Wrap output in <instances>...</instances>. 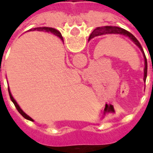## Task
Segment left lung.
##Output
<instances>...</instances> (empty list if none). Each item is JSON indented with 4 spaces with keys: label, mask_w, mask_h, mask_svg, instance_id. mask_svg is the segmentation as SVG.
<instances>
[{
    "label": "left lung",
    "mask_w": 153,
    "mask_h": 153,
    "mask_svg": "<svg viewBox=\"0 0 153 153\" xmlns=\"http://www.w3.org/2000/svg\"><path fill=\"white\" fill-rule=\"evenodd\" d=\"M104 34H121L125 35L126 37L129 38L130 40H132L134 42L138 47L139 49L141 50V51L143 52V57H144V62H145V68H144V78H143V80L146 81V78H147V71H148V62H147V58H146V56H145L144 51H143V49L142 47L141 44L139 43V42L137 40V38H135L134 35L130 33L129 32H128L127 30H125L124 28H119V27H112V26H105V27H99V28H95L93 32L90 35L88 40H91L92 38H95L97 36H101V35Z\"/></svg>",
    "instance_id": "1"
}]
</instances>
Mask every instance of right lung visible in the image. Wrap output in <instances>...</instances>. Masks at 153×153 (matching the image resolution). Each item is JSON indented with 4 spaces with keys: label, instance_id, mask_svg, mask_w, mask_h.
<instances>
[{
    "label": "right lung",
    "instance_id": "right-lung-1",
    "mask_svg": "<svg viewBox=\"0 0 153 153\" xmlns=\"http://www.w3.org/2000/svg\"><path fill=\"white\" fill-rule=\"evenodd\" d=\"M33 31V30H38V31H42V30H46L47 32H51V33H54L55 35H56L57 37H59V38L61 39V40L63 41V38H62V36H61V34H60V33L59 31H57L56 29H55V28H47V27H43V28H36L35 29H30V31ZM8 90H9V94H10V99H11V101L13 102V103L15 104V107H16V109L18 110V111L20 114H21L24 117H25V119H27V120H31V121H33V120L31 118V117H29L28 115H26L23 111H22V109L19 107V106L18 105V103L16 102V101H15V99H14V97H12L11 95V93L10 92V88H8Z\"/></svg>",
    "mask_w": 153,
    "mask_h": 153
}]
</instances>
